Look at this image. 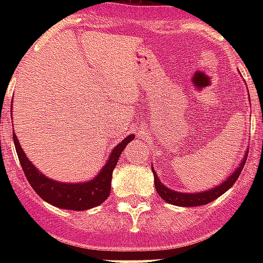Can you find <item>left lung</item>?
<instances>
[{
	"mask_svg": "<svg viewBox=\"0 0 263 263\" xmlns=\"http://www.w3.org/2000/svg\"><path fill=\"white\" fill-rule=\"evenodd\" d=\"M246 160H247V156L245 157V160L241 161V164L239 165V168L233 172L232 176H229L228 179L225 180L224 183H221L218 187L213 188V190H209V191L199 192V194H184V192H176L169 190L161 183L158 180V176L154 173V184H156V190L158 192V195L171 204H176V206H184V208H192V206H202V204H208L209 202H213L214 199H217L218 196H221L225 191H228L229 188L232 187L233 184L236 183V180L239 179L241 171H243V166L246 164Z\"/></svg>",
	"mask_w": 263,
	"mask_h": 263,
	"instance_id": "obj_1",
	"label": "left lung"
}]
</instances>
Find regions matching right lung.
Returning <instances> with one entry per match:
<instances>
[{"label":"right lung","instance_id":"add662e5","mask_svg":"<svg viewBox=\"0 0 263 263\" xmlns=\"http://www.w3.org/2000/svg\"><path fill=\"white\" fill-rule=\"evenodd\" d=\"M134 138H135L134 135L127 136L123 142H120V144H117L113 148L106 165L103 166L102 171L98 173V176L94 180L82 184H67L47 179L46 176H43L39 172L38 169L28 161V158L23 152L22 146L18 144L17 136L13 134L14 147H16L18 161L22 164L23 172L26 175L32 190L43 200H46L47 203L53 204L55 208L76 210V212L95 208V206L102 203L103 200H106V198L110 194L113 169L117 165L119 157L121 156L125 146Z\"/></svg>","mask_w":263,"mask_h":263}]
</instances>
